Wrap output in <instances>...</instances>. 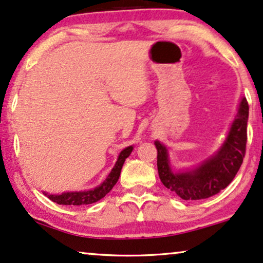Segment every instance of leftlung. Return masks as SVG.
Returning <instances> with one entry per match:
<instances>
[{"label": "left lung", "instance_id": "obj_1", "mask_svg": "<svg viewBox=\"0 0 263 263\" xmlns=\"http://www.w3.org/2000/svg\"><path fill=\"white\" fill-rule=\"evenodd\" d=\"M248 118L249 104L244 98L222 148L215 156L189 172L174 174L168 165L167 151L156 141L158 172L162 184L183 200L208 199L224 189L238 174L247 152Z\"/></svg>", "mask_w": 263, "mask_h": 263}]
</instances>
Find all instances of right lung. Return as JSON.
I'll return each mask as SVG.
<instances>
[{
    "label": "right lung",
    "mask_w": 263,
    "mask_h": 263,
    "mask_svg": "<svg viewBox=\"0 0 263 263\" xmlns=\"http://www.w3.org/2000/svg\"><path fill=\"white\" fill-rule=\"evenodd\" d=\"M132 149H134V147H127L120 153L114 168H112L107 179H105L99 187L87 192H71L63 193L61 195H47L49 200H52L53 202H57L59 205H88L92 204V202L101 200V199L104 198L116 184L119 177H120L122 165H124L126 158L131 154Z\"/></svg>",
    "instance_id": "obj_1"
}]
</instances>
